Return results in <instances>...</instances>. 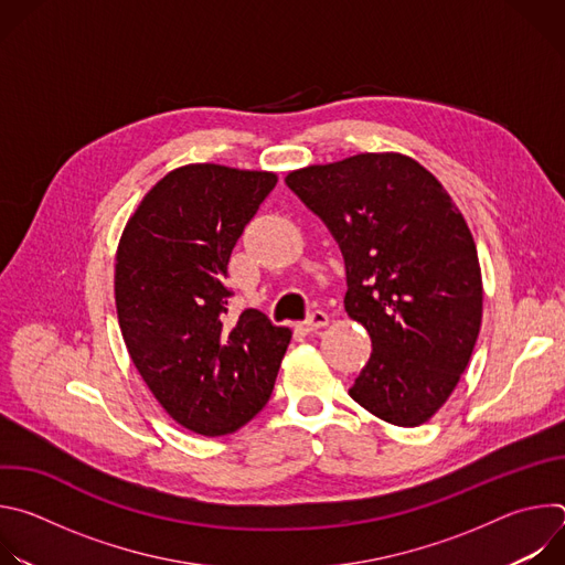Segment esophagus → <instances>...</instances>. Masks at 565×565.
Segmentation results:
<instances>
[{
  "mask_svg": "<svg viewBox=\"0 0 565 565\" xmlns=\"http://www.w3.org/2000/svg\"><path fill=\"white\" fill-rule=\"evenodd\" d=\"M329 324V315L324 310H312L308 312V317L301 321V329L303 331H317L321 327Z\"/></svg>",
  "mask_w": 565,
  "mask_h": 565,
  "instance_id": "obj_1",
  "label": "esophagus"
}]
</instances>
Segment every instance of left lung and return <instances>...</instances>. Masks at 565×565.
<instances>
[{"label": "left lung", "mask_w": 565, "mask_h": 565, "mask_svg": "<svg viewBox=\"0 0 565 565\" xmlns=\"http://www.w3.org/2000/svg\"><path fill=\"white\" fill-rule=\"evenodd\" d=\"M286 185L338 241L344 308L371 335L349 395L384 423H427L467 369L482 319L462 214L431 172L393 151L295 170Z\"/></svg>", "instance_id": "obj_1"}]
</instances>
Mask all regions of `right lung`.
I'll use <instances>...</instances> for the list:
<instances>
[{"label":"right lung","instance_id":"right-lung-1","mask_svg":"<svg viewBox=\"0 0 565 565\" xmlns=\"http://www.w3.org/2000/svg\"><path fill=\"white\" fill-rule=\"evenodd\" d=\"M277 185L273 172L214 163L160 179L127 221L116 253V310L134 366L181 427L225 436L273 393L290 329L257 308L230 315L227 264Z\"/></svg>","mask_w":565,"mask_h":565}]
</instances>
